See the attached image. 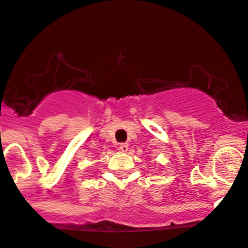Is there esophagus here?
I'll use <instances>...</instances> for the list:
<instances>
[{"mask_svg":"<svg viewBox=\"0 0 248 248\" xmlns=\"http://www.w3.org/2000/svg\"><path fill=\"white\" fill-rule=\"evenodd\" d=\"M128 149H129V145L126 143H122L119 145V150L123 151V153H126V151H128Z\"/></svg>","mask_w":248,"mask_h":248,"instance_id":"esophagus-1","label":"esophagus"}]
</instances>
